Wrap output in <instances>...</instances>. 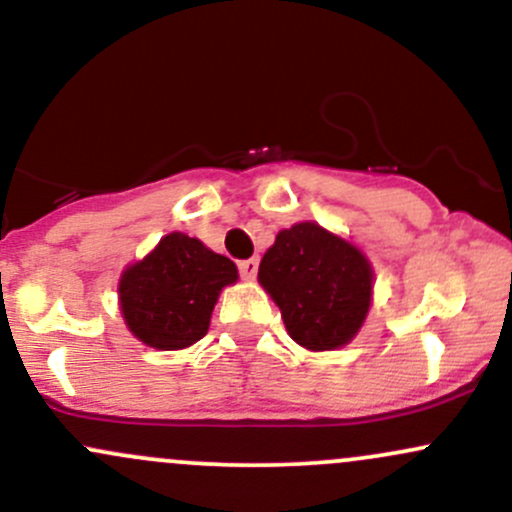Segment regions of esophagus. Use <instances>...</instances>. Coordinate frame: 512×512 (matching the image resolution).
<instances>
[{
	"label": "esophagus",
	"instance_id": "obj_1",
	"mask_svg": "<svg viewBox=\"0 0 512 512\" xmlns=\"http://www.w3.org/2000/svg\"><path fill=\"white\" fill-rule=\"evenodd\" d=\"M257 267H260V260H257V257H250V260H240L238 262V270L245 279H255Z\"/></svg>",
	"mask_w": 512,
	"mask_h": 512
}]
</instances>
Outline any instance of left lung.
Returning a JSON list of instances; mask_svg holds the SVG:
<instances>
[{"label":"left lung","mask_w":512,"mask_h":512,"mask_svg":"<svg viewBox=\"0 0 512 512\" xmlns=\"http://www.w3.org/2000/svg\"><path fill=\"white\" fill-rule=\"evenodd\" d=\"M257 279L282 311L289 336L309 351L346 346L370 309L373 270L365 255L316 223L282 230Z\"/></svg>","instance_id":"8db88e82"}]
</instances>
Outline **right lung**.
<instances>
[{
	"mask_svg": "<svg viewBox=\"0 0 512 512\" xmlns=\"http://www.w3.org/2000/svg\"><path fill=\"white\" fill-rule=\"evenodd\" d=\"M238 267L201 240L171 233L120 279L129 331L159 351H179L206 336L215 299Z\"/></svg>",
	"mask_w": 512,
	"mask_h": 512,
	"instance_id": "right-lung-1",
	"label": "right lung"
}]
</instances>
